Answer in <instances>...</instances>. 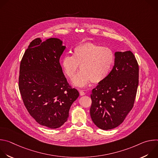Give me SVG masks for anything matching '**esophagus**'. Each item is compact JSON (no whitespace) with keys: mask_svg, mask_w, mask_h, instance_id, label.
Returning <instances> with one entry per match:
<instances>
[{"mask_svg":"<svg viewBox=\"0 0 158 158\" xmlns=\"http://www.w3.org/2000/svg\"><path fill=\"white\" fill-rule=\"evenodd\" d=\"M79 93H80V95H81V96H84V95H85V93H84V91H83V90L79 89Z\"/></svg>","mask_w":158,"mask_h":158,"instance_id":"esophagus-1","label":"esophagus"}]
</instances>
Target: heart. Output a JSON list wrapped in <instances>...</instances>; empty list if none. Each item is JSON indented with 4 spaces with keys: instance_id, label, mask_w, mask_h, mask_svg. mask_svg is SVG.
<instances>
[{
    "instance_id": "obj_1",
    "label": "heart",
    "mask_w": 158,
    "mask_h": 158,
    "mask_svg": "<svg viewBox=\"0 0 158 158\" xmlns=\"http://www.w3.org/2000/svg\"><path fill=\"white\" fill-rule=\"evenodd\" d=\"M114 61V54L110 48L85 42L74 49L73 56H64L60 64L64 74L70 79H73L80 65L81 71L73 78L72 84L84 87L91 81L93 83L104 81L110 73Z\"/></svg>"
}]
</instances>
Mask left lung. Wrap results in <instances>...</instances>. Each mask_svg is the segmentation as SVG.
Here are the masks:
<instances>
[{
  "mask_svg": "<svg viewBox=\"0 0 158 158\" xmlns=\"http://www.w3.org/2000/svg\"><path fill=\"white\" fill-rule=\"evenodd\" d=\"M114 65L93 89L90 115L103 130L119 126L132 109L139 84V65L130 51L116 52Z\"/></svg>",
  "mask_w": 158,
  "mask_h": 158,
  "instance_id": "8db88e82",
  "label": "left lung"
}]
</instances>
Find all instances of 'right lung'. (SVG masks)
I'll return each mask as SVG.
<instances>
[{
  "instance_id": "obj_1",
  "label": "right lung",
  "mask_w": 158,
  "mask_h": 158,
  "mask_svg": "<svg viewBox=\"0 0 158 158\" xmlns=\"http://www.w3.org/2000/svg\"><path fill=\"white\" fill-rule=\"evenodd\" d=\"M65 46L62 40L49 38L32 40L20 65L19 88L26 107L40 125L56 129L65 123L79 93L71 88L59 59Z\"/></svg>"
}]
</instances>
